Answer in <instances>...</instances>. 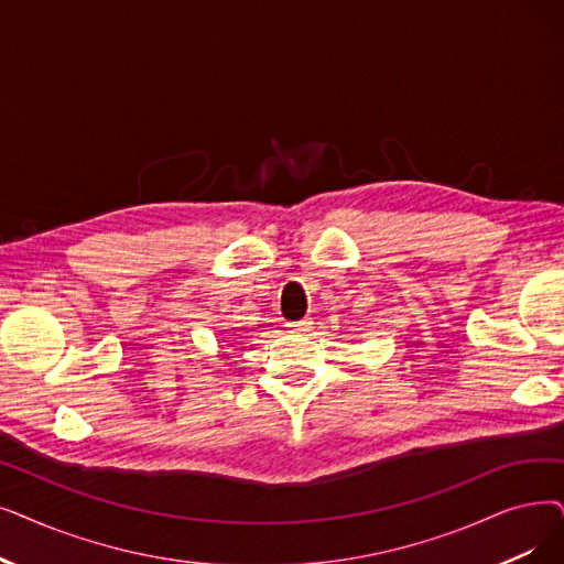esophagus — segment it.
<instances>
[{
  "mask_svg": "<svg viewBox=\"0 0 564 564\" xmlns=\"http://www.w3.org/2000/svg\"><path fill=\"white\" fill-rule=\"evenodd\" d=\"M313 325L311 317H302V321H295V323H288V329L295 332V334H302V332H308Z\"/></svg>",
  "mask_w": 564,
  "mask_h": 564,
  "instance_id": "34e87169",
  "label": "esophagus"
}]
</instances>
